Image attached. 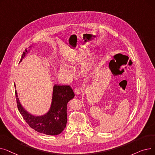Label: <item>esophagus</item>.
Instances as JSON below:
<instances>
[{
	"mask_svg": "<svg viewBox=\"0 0 155 155\" xmlns=\"http://www.w3.org/2000/svg\"><path fill=\"white\" fill-rule=\"evenodd\" d=\"M74 93H75L76 95H78V94H80V90H79V88H75V90H74Z\"/></svg>",
	"mask_w": 155,
	"mask_h": 155,
	"instance_id": "1",
	"label": "esophagus"
}]
</instances>
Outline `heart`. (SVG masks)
Returning a JSON list of instances; mask_svg holds the SVG:
<instances>
[{
    "label": "heart",
    "mask_w": 155,
    "mask_h": 155,
    "mask_svg": "<svg viewBox=\"0 0 155 155\" xmlns=\"http://www.w3.org/2000/svg\"><path fill=\"white\" fill-rule=\"evenodd\" d=\"M85 56V54L83 51H77L69 57V58H68V61L70 63H75L80 61V60H82L84 58ZM94 63V61L84 63L82 66V71L84 73L88 72L91 69ZM59 72L62 75H63L64 77H67L68 78L71 77V73H72V71H71V69L70 68V67L67 63H65L64 62L61 63L60 64Z\"/></svg>",
    "instance_id": "b5f03b06"
}]
</instances>
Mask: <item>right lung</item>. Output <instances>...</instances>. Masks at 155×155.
<instances>
[{
  "instance_id": "1",
  "label": "right lung",
  "mask_w": 155,
  "mask_h": 155,
  "mask_svg": "<svg viewBox=\"0 0 155 155\" xmlns=\"http://www.w3.org/2000/svg\"><path fill=\"white\" fill-rule=\"evenodd\" d=\"M35 45L29 46L23 52L20 62L31 51ZM15 88V85L14 84ZM15 92L18 107L21 114L29 126L38 133L46 135L55 136L60 134L66 127L67 123V104L75 97L71 88L67 85H54L51 97V102L49 110L43 115L35 116L26 110L21 104L18 97L17 91Z\"/></svg>"
}]
</instances>
